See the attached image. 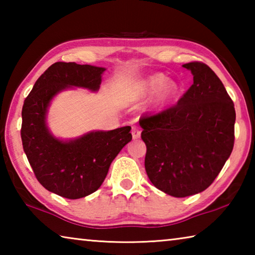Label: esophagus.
<instances>
[{"instance_id":"1","label":"esophagus","mask_w":255,"mask_h":255,"mask_svg":"<svg viewBox=\"0 0 255 255\" xmlns=\"http://www.w3.org/2000/svg\"><path fill=\"white\" fill-rule=\"evenodd\" d=\"M131 135L133 139H137V138L140 137V130L137 127H132L131 129Z\"/></svg>"}]
</instances>
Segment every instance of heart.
<instances>
[{
  "mask_svg": "<svg viewBox=\"0 0 255 255\" xmlns=\"http://www.w3.org/2000/svg\"><path fill=\"white\" fill-rule=\"evenodd\" d=\"M178 84L167 80L163 74H154L139 83V92L141 94H154V108H163L173 100L178 94Z\"/></svg>",
  "mask_w": 255,
  "mask_h": 255,
  "instance_id": "b5f03b06",
  "label": "heart"
}]
</instances>
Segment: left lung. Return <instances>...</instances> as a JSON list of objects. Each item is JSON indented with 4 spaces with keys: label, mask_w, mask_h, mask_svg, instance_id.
Returning a JSON list of instances; mask_svg holds the SVG:
<instances>
[{
    "label": "left lung",
    "mask_w": 255,
    "mask_h": 255,
    "mask_svg": "<svg viewBox=\"0 0 255 255\" xmlns=\"http://www.w3.org/2000/svg\"><path fill=\"white\" fill-rule=\"evenodd\" d=\"M193 84L175 106L139 119L145 170L155 187L183 198L214 182L234 147L235 108L225 86L200 62L182 65Z\"/></svg>",
    "instance_id": "8db88e82"
}]
</instances>
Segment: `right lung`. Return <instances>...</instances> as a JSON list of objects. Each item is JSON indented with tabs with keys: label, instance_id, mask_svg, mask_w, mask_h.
<instances>
[{
	"label": "right lung",
	"instance_id": "right-lung-1",
	"mask_svg": "<svg viewBox=\"0 0 255 255\" xmlns=\"http://www.w3.org/2000/svg\"><path fill=\"white\" fill-rule=\"evenodd\" d=\"M106 68L57 62L34 83L22 107L21 139L33 173L48 191L80 199L101 187L110 164L131 140L130 127L96 130L62 140L47 127V111L56 94L68 88L97 92Z\"/></svg>",
	"mask_w": 255,
	"mask_h": 255
}]
</instances>
